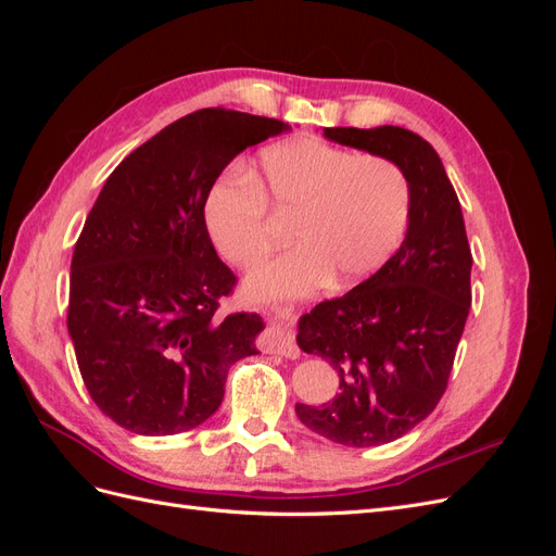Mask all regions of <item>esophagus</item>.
<instances>
[{
	"label": "esophagus",
	"instance_id": "esophagus-1",
	"mask_svg": "<svg viewBox=\"0 0 556 556\" xmlns=\"http://www.w3.org/2000/svg\"><path fill=\"white\" fill-rule=\"evenodd\" d=\"M271 315L274 317H280V308H271ZM266 348L268 352H276V355H282V357H290L294 359L299 355V348L294 343V333L292 331H285L280 325H274L271 329H268L266 333Z\"/></svg>",
	"mask_w": 556,
	"mask_h": 556
}]
</instances>
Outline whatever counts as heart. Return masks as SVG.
I'll return each mask as SVG.
<instances>
[{"instance_id":"heart-1","label":"heart","mask_w":556,"mask_h":556,"mask_svg":"<svg viewBox=\"0 0 556 556\" xmlns=\"http://www.w3.org/2000/svg\"><path fill=\"white\" fill-rule=\"evenodd\" d=\"M260 166L257 176L223 178L206 204L215 248L239 268L257 264L271 250V212L294 220L299 245L250 274L252 296L306 294L331 276L339 285L362 282L406 237L413 192L406 172L392 160L299 139L264 150Z\"/></svg>"}]
</instances>
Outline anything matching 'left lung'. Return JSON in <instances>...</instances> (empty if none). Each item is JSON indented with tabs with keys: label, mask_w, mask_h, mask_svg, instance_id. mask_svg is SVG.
<instances>
[{
	"label": "left lung",
	"mask_w": 556,
	"mask_h": 556,
	"mask_svg": "<svg viewBox=\"0 0 556 556\" xmlns=\"http://www.w3.org/2000/svg\"><path fill=\"white\" fill-rule=\"evenodd\" d=\"M325 137L396 162L413 206L406 239L348 294L317 304L299 323V348L323 357L341 392L296 417L325 439L371 447L401 439L439 406L470 311V245L457 192L433 146L380 125L327 127Z\"/></svg>",
	"instance_id": "obj_1"
}]
</instances>
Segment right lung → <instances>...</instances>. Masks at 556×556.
Here are the masks:
<instances>
[{
    "mask_svg": "<svg viewBox=\"0 0 556 556\" xmlns=\"http://www.w3.org/2000/svg\"><path fill=\"white\" fill-rule=\"evenodd\" d=\"M288 125L201 109L129 153L99 192L72 257L70 327L97 408L141 435L199 427L233 362L257 355V313L220 315L239 278L206 229L215 178Z\"/></svg>",
    "mask_w": 556,
    "mask_h": 556,
    "instance_id": "obj_1",
    "label": "right lung"
}]
</instances>
